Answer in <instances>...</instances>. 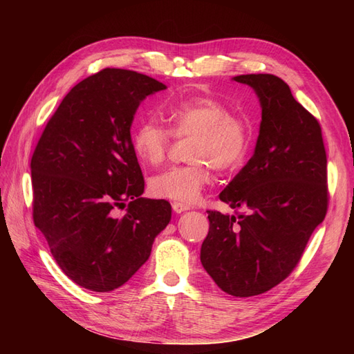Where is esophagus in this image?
I'll return each mask as SVG.
<instances>
[{
  "instance_id": "obj_1",
  "label": "esophagus",
  "mask_w": 354,
  "mask_h": 354,
  "mask_svg": "<svg viewBox=\"0 0 354 354\" xmlns=\"http://www.w3.org/2000/svg\"><path fill=\"white\" fill-rule=\"evenodd\" d=\"M173 209H174L177 214H181V212H185V211L190 209V207L187 205V203H181V202H173Z\"/></svg>"
}]
</instances>
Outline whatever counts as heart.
<instances>
[{"label": "heart", "mask_w": 354, "mask_h": 354, "mask_svg": "<svg viewBox=\"0 0 354 354\" xmlns=\"http://www.w3.org/2000/svg\"><path fill=\"white\" fill-rule=\"evenodd\" d=\"M160 115L168 130L153 121L138 124L131 136L133 152L142 164H162L173 137L189 138L186 165L171 167L149 180V192L160 199L194 203L211 181V168L220 173L241 164L250 145V125L212 97L165 104Z\"/></svg>", "instance_id": "heart-1"}]
</instances>
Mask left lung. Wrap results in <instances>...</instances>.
I'll return each mask as SVG.
<instances>
[{"instance_id": "1", "label": "left lung", "mask_w": 354, "mask_h": 354, "mask_svg": "<svg viewBox=\"0 0 354 354\" xmlns=\"http://www.w3.org/2000/svg\"><path fill=\"white\" fill-rule=\"evenodd\" d=\"M254 88L261 104L260 134L246 165L220 199L236 216L208 211L201 263L224 292L252 297L291 274L328 211L326 152L316 118L289 85L270 73L233 78Z\"/></svg>"}]
</instances>
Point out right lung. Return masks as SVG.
I'll return each instance as SVG.
<instances>
[{
    "mask_svg": "<svg viewBox=\"0 0 354 354\" xmlns=\"http://www.w3.org/2000/svg\"><path fill=\"white\" fill-rule=\"evenodd\" d=\"M165 88L134 71L94 73L65 95L32 155L35 226L62 272L90 291L122 286L171 220L168 201L142 198L130 133L140 103Z\"/></svg>",
    "mask_w": 354,
    "mask_h": 354,
    "instance_id": "add662e5",
    "label": "right lung"
}]
</instances>
